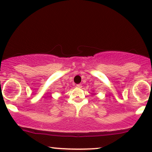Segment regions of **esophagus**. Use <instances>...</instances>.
Wrapping results in <instances>:
<instances>
[{
	"label": "esophagus",
	"mask_w": 152,
	"mask_h": 152,
	"mask_svg": "<svg viewBox=\"0 0 152 152\" xmlns=\"http://www.w3.org/2000/svg\"><path fill=\"white\" fill-rule=\"evenodd\" d=\"M76 86H77L78 88H82L81 84H78V85H76Z\"/></svg>",
	"instance_id": "obj_1"
}]
</instances>
